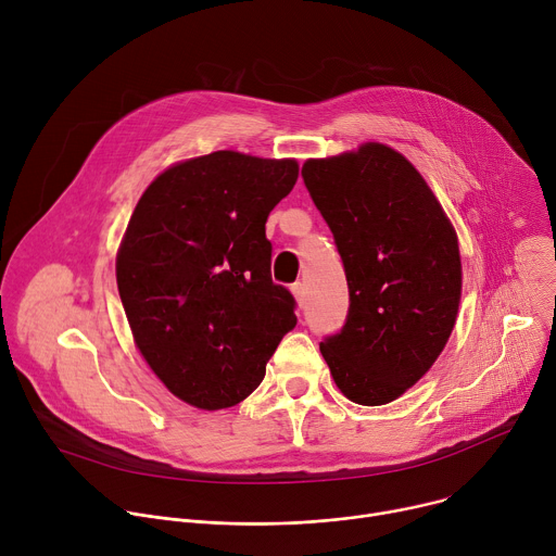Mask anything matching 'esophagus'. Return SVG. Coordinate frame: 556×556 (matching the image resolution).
<instances>
[{
  "instance_id": "obj_1",
  "label": "esophagus",
  "mask_w": 556,
  "mask_h": 556,
  "mask_svg": "<svg viewBox=\"0 0 556 556\" xmlns=\"http://www.w3.org/2000/svg\"><path fill=\"white\" fill-rule=\"evenodd\" d=\"M290 290H292V294H294L299 307H303V305H305V286H303V283H294Z\"/></svg>"
}]
</instances>
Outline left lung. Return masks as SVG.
I'll list each match as a JSON object with an SVG mask.
<instances>
[{
  "instance_id": "left-lung-1",
  "label": "left lung",
  "mask_w": 556,
  "mask_h": 556,
  "mask_svg": "<svg viewBox=\"0 0 556 556\" xmlns=\"http://www.w3.org/2000/svg\"><path fill=\"white\" fill-rule=\"evenodd\" d=\"M301 176L350 288L345 326L321 341V354L352 403L387 405L431 369L453 332L455 228L416 167L387 144L305 161Z\"/></svg>"
}]
</instances>
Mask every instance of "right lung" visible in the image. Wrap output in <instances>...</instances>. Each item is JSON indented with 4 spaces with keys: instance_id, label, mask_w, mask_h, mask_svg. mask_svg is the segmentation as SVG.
<instances>
[{
    "instance_id": "obj_1",
    "label": "right lung",
    "mask_w": 556,
    "mask_h": 556,
    "mask_svg": "<svg viewBox=\"0 0 556 556\" xmlns=\"http://www.w3.org/2000/svg\"><path fill=\"white\" fill-rule=\"evenodd\" d=\"M296 178L288 157L213 151L163 172L131 213L116 283L134 343L198 409L242 403L296 326L294 296L270 277L266 240V219Z\"/></svg>"
}]
</instances>
